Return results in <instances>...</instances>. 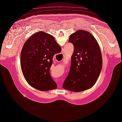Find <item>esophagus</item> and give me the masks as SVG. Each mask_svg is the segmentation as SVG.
Returning <instances> with one entry per match:
<instances>
[{
	"label": "esophagus",
	"mask_w": 122,
	"mask_h": 122,
	"mask_svg": "<svg viewBox=\"0 0 122 122\" xmlns=\"http://www.w3.org/2000/svg\"><path fill=\"white\" fill-rule=\"evenodd\" d=\"M59 86H60V85H59Z\"/></svg>",
	"instance_id": "obj_1"
}]
</instances>
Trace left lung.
I'll list each match as a JSON object with an SVG mask.
<instances>
[{"label":"left lung","instance_id":"obj_1","mask_svg":"<svg viewBox=\"0 0 122 122\" xmlns=\"http://www.w3.org/2000/svg\"><path fill=\"white\" fill-rule=\"evenodd\" d=\"M69 42L73 45L74 51L63 88L76 92L88 90L96 83L102 68L99 45L93 35L82 30L72 33Z\"/></svg>","mask_w":122,"mask_h":122}]
</instances>
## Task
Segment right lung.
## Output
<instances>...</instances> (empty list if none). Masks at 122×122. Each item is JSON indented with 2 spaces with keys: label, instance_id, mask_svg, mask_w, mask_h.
<instances>
[{
  "label": "right lung",
  "instance_id": "right-lung-1",
  "mask_svg": "<svg viewBox=\"0 0 122 122\" xmlns=\"http://www.w3.org/2000/svg\"><path fill=\"white\" fill-rule=\"evenodd\" d=\"M61 51L53 36L46 32H36L26 41L21 51L20 66L30 85L42 91L57 88L50 69L54 56Z\"/></svg>",
  "mask_w": 122,
  "mask_h": 122
}]
</instances>
